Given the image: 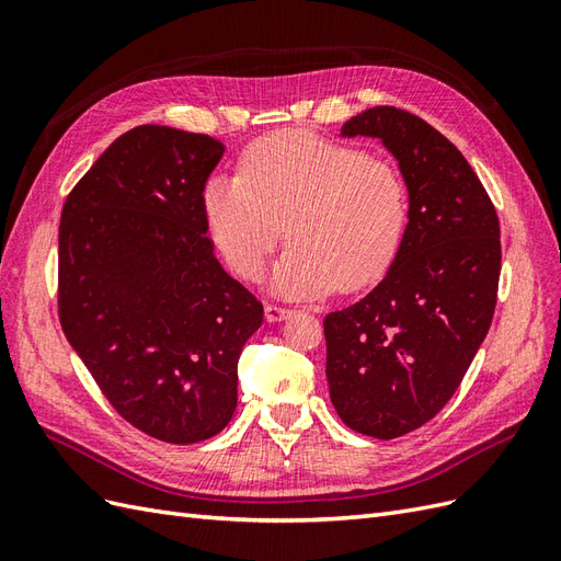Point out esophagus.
<instances>
[{
	"mask_svg": "<svg viewBox=\"0 0 561 561\" xmlns=\"http://www.w3.org/2000/svg\"><path fill=\"white\" fill-rule=\"evenodd\" d=\"M290 313H293L290 309L276 307V304H266V307H264V318H266V322H280V320H285Z\"/></svg>",
	"mask_w": 561,
	"mask_h": 561,
	"instance_id": "esophagus-1",
	"label": "esophagus"
}]
</instances>
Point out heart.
I'll return each mask as SVG.
<instances>
[{"label":"heart","mask_w":561,"mask_h":561,"mask_svg":"<svg viewBox=\"0 0 561 561\" xmlns=\"http://www.w3.org/2000/svg\"><path fill=\"white\" fill-rule=\"evenodd\" d=\"M203 217L231 268L254 280L268 254L290 248L271 268V293L285 299L355 293L396 260L407 222L398 168L313 133L287 130L252 142L241 175L203 186Z\"/></svg>","instance_id":"obj_1"}]
</instances>
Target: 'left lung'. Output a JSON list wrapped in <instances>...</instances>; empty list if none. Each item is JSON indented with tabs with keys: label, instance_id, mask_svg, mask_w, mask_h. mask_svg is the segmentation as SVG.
Returning a JSON list of instances; mask_svg holds the SVG:
<instances>
[{
	"label": "left lung",
	"instance_id": "8db88e82",
	"mask_svg": "<svg viewBox=\"0 0 561 561\" xmlns=\"http://www.w3.org/2000/svg\"><path fill=\"white\" fill-rule=\"evenodd\" d=\"M375 138L410 196L396 260L358 304L325 318L330 400L348 428L393 439L454 396L496 309L501 227L494 203L443 133L398 107L351 116L342 138Z\"/></svg>",
	"mask_w": 561,
	"mask_h": 561
}]
</instances>
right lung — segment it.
<instances>
[{
    "mask_svg": "<svg viewBox=\"0 0 561 561\" xmlns=\"http://www.w3.org/2000/svg\"><path fill=\"white\" fill-rule=\"evenodd\" d=\"M225 154L210 135L138 126L67 196L58 311L67 342L130 426L171 445L222 431L262 304L215 257L203 186Z\"/></svg>",
    "mask_w": 561,
    "mask_h": 561,
    "instance_id": "right-lung-1",
    "label": "right lung"
}]
</instances>
